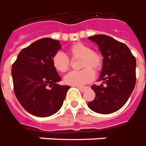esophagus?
Listing matches in <instances>:
<instances>
[{"mask_svg": "<svg viewBox=\"0 0 146 146\" xmlns=\"http://www.w3.org/2000/svg\"><path fill=\"white\" fill-rule=\"evenodd\" d=\"M76 87L78 88V90L81 92H84L86 90V87H85V86H76Z\"/></svg>", "mask_w": 146, "mask_h": 146, "instance_id": "obj_1", "label": "esophagus"}]
</instances>
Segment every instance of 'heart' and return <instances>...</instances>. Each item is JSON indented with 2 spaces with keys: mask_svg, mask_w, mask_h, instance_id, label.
<instances>
[{
  "mask_svg": "<svg viewBox=\"0 0 146 146\" xmlns=\"http://www.w3.org/2000/svg\"><path fill=\"white\" fill-rule=\"evenodd\" d=\"M68 53L72 60L80 59V68L78 71H71L65 75V84L80 86L86 84L94 78V73H98L102 68L103 57L99 52L93 51L91 48L83 43H75L68 48ZM52 66L58 71L64 73L70 68V60L61 52L55 53L52 59Z\"/></svg>",
  "mask_w": 146,
  "mask_h": 146,
  "instance_id": "obj_1",
  "label": "heart"
}]
</instances>
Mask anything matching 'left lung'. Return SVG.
<instances>
[{
  "mask_svg": "<svg viewBox=\"0 0 146 146\" xmlns=\"http://www.w3.org/2000/svg\"><path fill=\"white\" fill-rule=\"evenodd\" d=\"M88 38L97 43L104 58L98 79L103 81V84L91 86L96 97L88 103V107L97 113L110 114L122 108L134 90L136 60L127 45L108 35H94Z\"/></svg>",
  "mask_w": 146,
  "mask_h": 146,
  "instance_id": "1",
  "label": "left lung"
}]
</instances>
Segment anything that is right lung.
<instances>
[{"label":"right lung","instance_id":"right-lung-1","mask_svg":"<svg viewBox=\"0 0 146 146\" xmlns=\"http://www.w3.org/2000/svg\"><path fill=\"white\" fill-rule=\"evenodd\" d=\"M60 48L57 40L39 39L23 48L12 64L15 97L33 115L48 117L57 112L70 89L69 86L57 84L61 78L52 63L53 55Z\"/></svg>","mask_w":146,"mask_h":146}]
</instances>
